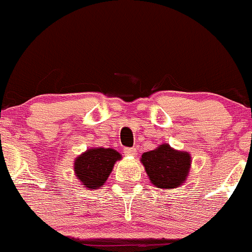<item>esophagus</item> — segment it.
I'll return each mask as SVG.
<instances>
[{
    "label": "esophagus",
    "instance_id": "obj_1",
    "mask_svg": "<svg viewBox=\"0 0 252 252\" xmlns=\"http://www.w3.org/2000/svg\"><path fill=\"white\" fill-rule=\"evenodd\" d=\"M124 153L126 156H136V148H125L124 149Z\"/></svg>",
    "mask_w": 252,
    "mask_h": 252
}]
</instances>
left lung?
I'll return each instance as SVG.
<instances>
[{"label": "left lung", "mask_w": 252, "mask_h": 252, "mask_svg": "<svg viewBox=\"0 0 252 252\" xmlns=\"http://www.w3.org/2000/svg\"><path fill=\"white\" fill-rule=\"evenodd\" d=\"M142 164L152 184L160 189H174L185 181L191 165L188 152L175 151L169 144L142 154Z\"/></svg>", "instance_id": "1"}]
</instances>
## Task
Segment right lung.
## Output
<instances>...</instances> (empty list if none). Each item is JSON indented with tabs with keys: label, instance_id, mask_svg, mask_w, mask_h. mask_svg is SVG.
I'll use <instances>...</instances> for the list:
<instances>
[{
	"label": "right lung",
	"instance_id": "add662e5",
	"mask_svg": "<svg viewBox=\"0 0 252 252\" xmlns=\"http://www.w3.org/2000/svg\"><path fill=\"white\" fill-rule=\"evenodd\" d=\"M120 159V153L115 149H88L74 161V173L82 185L91 190H95L104 185L113 170L115 161Z\"/></svg>",
	"mask_w": 252,
	"mask_h": 252
}]
</instances>
